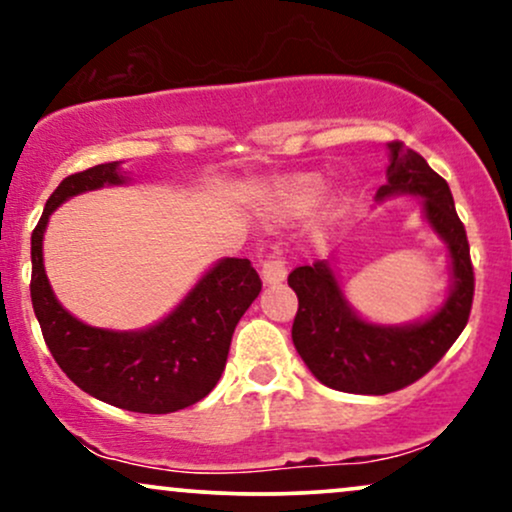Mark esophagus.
<instances>
[{
    "label": "esophagus",
    "instance_id": "1",
    "mask_svg": "<svg viewBox=\"0 0 512 512\" xmlns=\"http://www.w3.org/2000/svg\"><path fill=\"white\" fill-rule=\"evenodd\" d=\"M261 277L266 285H280L282 280L287 277V268H285V261H282L280 256H270L263 261L261 266Z\"/></svg>",
    "mask_w": 512,
    "mask_h": 512
}]
</instances>
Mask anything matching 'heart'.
<instances>
[{
    "mask_svg": "<svg viewBox=\"0 0 512 512\" xmlns=\"http://www.w3.org/2000/svg\"><path fill=\"white\" fill-rule=\"evenodd\" d=\"M325 189V180L315 173H294L285 175V178H277L270 182L263 192L261 201V213L268 223L282 225L292 223V220L301 218L304 213L311 211L317 204L320 194ZM351 194L346 187H337L332 192H327L318 205V216L320 225H332L337 223L339 218L344 216L346 208H349Z\"/></svg>",
    "mask_w": 512,
    "mask_h": 512,
    "instance_id": "b5f03b06",
    "label": "heart"
}]
</instances>
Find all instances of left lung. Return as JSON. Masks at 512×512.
<instances>
[{"label": "left lung", "mask_w": 512, "mask_h": 512, "mask_svg": "<svg viewBox=\"0 0 512 512\" xmlns=\"http://www.w3.org/2000/svg\"><path fill=\"white\" fill-rule=\"evenodd\" d=\"M387 151V185L377 189L375 201L420 199V216L449 258V294L425 318L384 325L363 318L346 299L334 256L292 270L287 282L299 296L296 351L315 380L349 394L382 396L420 380L465 330L475 292L468 235L446 180L406 144L389 142Z\"/></svg>", "instance_id": "8db88e82"}]
</instances>
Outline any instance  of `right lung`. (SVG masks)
<instances>
[{
    "label": "right lung",
    "instance_id": "obj_1",
    "mask_svg": "<svg viewBox=\"0 0 512 512\" xmlns=\"http://www.w3.org/2000/svg\"><path fill=\"white\" fill-rule=\"evenodd\" d=\"M130 185L123 161L68 175L44 204L30 239V296L54 361L94 399L132 413H175L216 387L227 363L232 332L261 292V277L246 258H218L180 304L142 330H109L82 323L61 306L47 270L42 242L49 218L82 192Z\"/></svg>",
    "mask_w": 512,
    "mask_h": 512
}]
</instances>
